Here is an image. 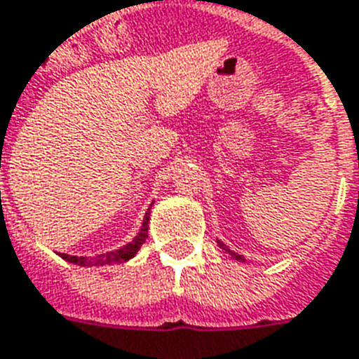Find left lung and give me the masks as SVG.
I'll use <instances>...</instances> for the list:
<instances>
[{
  "label": "left lung",
  "instance_id": "1",
  "mask_svg": "<svg viewBox=\"0 0 359 359\" xmlns=\"http://www.w3.org/2000/svg\"><path fill=\"white\" fill-rule=\"evenodd\" d=\"M221 247H223V243H221ZM230 252H232V251H230ZM232 257H236V258H238V260H241L240 255H236V252H232Z\"/></svg>",
  "mask_w": 359,
  "mask_h": 359
}]
</instances>
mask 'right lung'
I'll return each instance as SVG.
<instances>
[{"label":"right lung","instance_id":"obj_1","mask_svg":"<svg viewBox=\"0 0 359 359\" xmlns=\"http://www.w3.org/2000/svg\"><path fill=\"white\" fill-rule=\"evenodd\" d=\"M148 223H149V210L148 213L144 215V223H142V229L138 232V236H135V240L123 245L121 249H116V251H110L107 255H99L95 258H84V257H71V255H63L61 252L60 257L69 260L71 264H79V266H104V264H114V262H125L136 255V251L140 249V245L148 238Z\"/></svg>","mask_w":359,"mask_h":359}]
</instances>
